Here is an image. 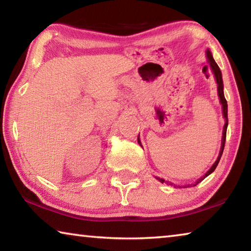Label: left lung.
I'll list each match as a JSON object with an SVG mask.
<instances>
[{
  "label": "left lung",
  "mask_w": 251,
  "mask_h": 251,
  "mask_svg": "<svg viewBox=\"0 0 251 251\" xmlns=\"http://www.w3.org/2000/svg\"><path fill=\"white\" fill-rule=\"evenodd\" d=\"M206 56H207V59H208V63H209L210 65V69L212 71V73H214L215 75V78H216V82H217V91H218V96H219V100H220V103H222V106H223V115H224V118H225V126H224V130H223V139H222V147H220V151H219V155H218V158L217 160L215 161L214 165L210 167L209 171H208L205 175H203L202 177L199 178V179L195 182V184H193L194 186H196L197 184H199V182L202 181L203 179L207 176H209L210 174L215 171L216 167H217V165L219 163L220 160V157H222L223 155V151H224V147H225V142H226V133H227V126H228V105H227V100L226 99H225V95H224V83H223V77H222V72H220V69L219 66L217 65V63L215 62L214 57H212V55L210 53L209 50H206ZM141 142L139 141V137H138V143ZM156 179H158L160 182H168V181H165V179H163V178H159V177H156ZM169 185H173L172 182H168ZM175 186V185H174ZM192 185H187V186H175V187H179V188H181V187H189Z\"/></svg>",
  "instance_id": "left-lung-1"
}]
</instances>
